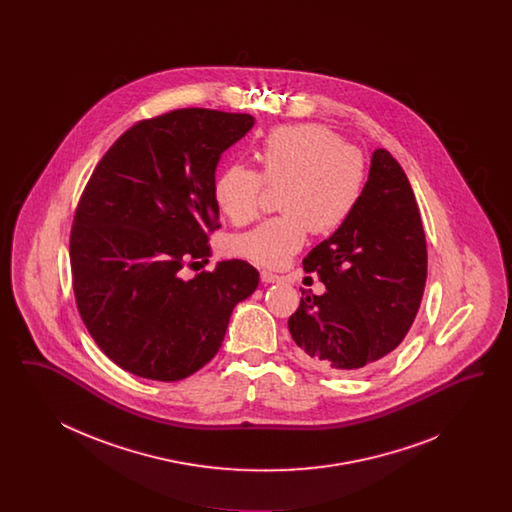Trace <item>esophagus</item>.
I'll return each mask as SVG.
<instances>
[{"mask_svg": "<svg viewBox=\"0 0 512 512\" xmlns=\"http://www.w3.org/2000/svg\"><path fill=\"white\" fill-rule=\"evenodd\" d=\"M261 282H265V284H278V282H282V278L278 274L270 272V270H263L261 272Z\"/></svg>", "mask_w": 512, "mask_h": 512, "instance_id": "34e87169", "label": "esophagus"}]
</instances>
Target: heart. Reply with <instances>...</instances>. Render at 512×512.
I'll return each instance as SVG.
<instances>
[{
  "instance_id": "1",
  "label": "heart",
  "mask_w": 512,
  "mask_h": 512,
  "mask_svg": "<svg viewBox=\"0 0 512 512\" xmlns=\"http://www.w3.org/2000/svg\"><path fill=\"white\" fill-rule=\"evenodd\" d=\"M259 172L228 165L215 182L220 211L238 226L261 213L265 184L280 188L284 215L267 220L234 242V253L267 268L286 267L307 244L311 230L330 234L341 228L361 203L366 163L357 147L324 124L305 122L272 130L257 153Z\"/></svg>"
}]
</instances>
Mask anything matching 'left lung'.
Listing matches in <instances>:
<instances>
[{"label":"left lung","mask_w":512,"mask_h":512,"mask_svg":"<svg viewBox=\"0 0 512 512\" xmlns=\"http://www.w3.org/2000/svg\"><path fill=\"white\" fill-rule=\"evenodd\" d=\"M324 282L305 292L288 320L297 357L324 372L378 365L405 340L428 274L424 228L413 188L390 151L372 155L359 207L303 259Z\"/></svg>","instance_id":"left-lung-1"}]
</instances>
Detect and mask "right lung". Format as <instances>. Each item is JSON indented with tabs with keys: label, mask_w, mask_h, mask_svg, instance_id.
I'll use <instances>...</instances> for the list:
<instances>
[{
	"label": "right lung",
	"mask_w": 512,
	"mask_h": 512,
	"mask_svg": "<svg viewBox=\"0 0 512 512\" xmlns=\"http://www.w3.org/2000/svg\"><path fill=\"white\" fill-rule=\"evenodd\" d=\"M247 113L176 109L130 126L107 149L74 211L71 272L78 313L122 370L182 380L219 351L234 307L257 290L249 263L220 261L192 280L219 230L215 171L253 126Z\"/></svg>",
	"instance_id": "right-lung-1"
}]
</instances>
